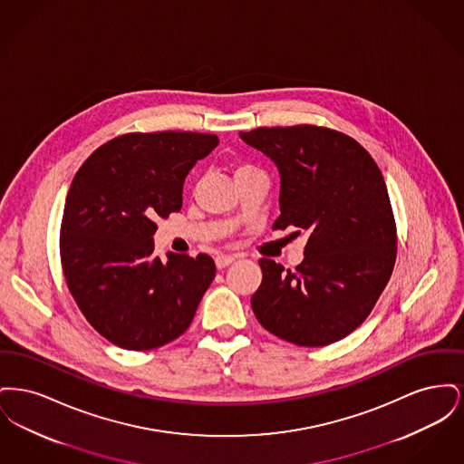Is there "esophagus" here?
<instances>
[{
	"label": "esophagus",
	"instance_id": "34e87169",
	"mask_svg": "<svg viewBox=\"0 0 464 464\" xmlns=\"http://www.w3.org/2000/svg\"><path fill=\"white\" fill-rule=\"evenodd\" d=\"M240 256H226V254H221V256H218L216 257V266L219 267V269H222V267H226V266L231 265V263H235L237 259H238Z\"/></svg>",
	"mask_w": 464,
	"mask_h": 464
}]
</instances>
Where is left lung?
I'll list each match as a JSON object with an SVG mask.
<instances>
[{"label":"left lung","mask_w":464,"mask_h":464,"mask_svg":"<svg viewBox=\"0 0 464 464\" xmlns=\"http://www.w3.org/2000/svg\"><path fill=\"white\" fill-rule=\"evenodd\" d=\"M280 172L273 229L308 233L304 261L261 259L250 303L266 331L297 346H327L363 324L397 259V226L382 174L350 135L314 125L240 132Z\"/></svg>","instance_id":"obj_1"}]
</instances>
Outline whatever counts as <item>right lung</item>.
<instances>
[{"mask_svg":"<svg viewBox=\"0 0 464 464\" xmlns=\"http://www.w3.org/2000/svg\"><path fill=\"white\" fill-rule=\"evenodd\" d=\"M219 144L197 132L125 133L95 150L67 193L61 261L90 325L132 352L160 348L191 325L216 276L210 256L156 257V219L182 207L184 179Z\"/></svg>","mask_w":464,"mask_h":464,"instance_id":"1","label":"right lung"}]
</instances>
